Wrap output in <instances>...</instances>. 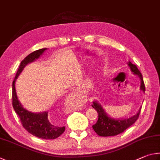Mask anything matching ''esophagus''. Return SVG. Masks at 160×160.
I'll use <instances>...</instances> for the list:
<instances>
[{
    "label": "esophagus",
    "instance_id": "1",
    "mask_svg": "<svg viewBox=\"0 0 160 160\" xmlns=\"http://www.w3.org/2000/svg\"><path fill=\"white\" fill-rule=\"evenodd\" d=\"M72 96L76 98V100L78 102V103H82V104H84L86 102V100L85 99V97L84 96H80L79 94L77 95L76 93H72Z\"/></svg>",
    "mask_w": 160,
    "mask_h": 160
}]
</instances>
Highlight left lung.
<instances>
[{"label": "left lung", "instance_id": "left-lung-1", "mask_svg": "<svg viewBox=\"0 0 160 160\" xmlns=\"http://www.w3.org/2000/svg\"><path fill=\"white\" fill-rule=\"evenodd\" d=\"M128 66L130 67L133 74L138 75L141 78V89L142 91H145V83L143 82L142 75L137 68L136 65L128 62ZM95 110H96L98 114V118L97 122L93 126V128L98 135L100 136H117L119 133H122L127 128L133 125L138 119L140 113H141V108L140 109L138 112L135 115L131 117V118L125 119H114L108 117L107 114L103 110L101 105L96 102H93V105H91Z\"/></svg>", "mask_w": 160, "mask_h": 160}]
</instances>
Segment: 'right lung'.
<instances>
[{"label": "right lung", "instance_id": "add662e5", "mask_svg": "<svg viewBox=\"0 0 160 160\" xmlns=\"http://www.w3.org/2000/svg\"><path fill=\"white\" fill-rule=\"evenodd\" d=\"M46 48H42L34 52L30 53L27 55L19 64L18 72L16 73L15 79L12 82V107L15 112L18 114L21 124L28 132L32 134L33 136L38 137L39 138L45 140H52L58 138L65 131V127H60L55 124H51L48 118V112L43 113H32L25 110L19 103L17 97L15 82L16 78H18L19 74H20L24 67L28 63L34 61L36 59L39 58Z\"/></svg>", "mask_w": 160, "mask_h": 160}]
</instances>
